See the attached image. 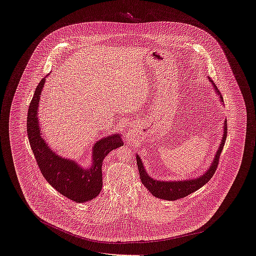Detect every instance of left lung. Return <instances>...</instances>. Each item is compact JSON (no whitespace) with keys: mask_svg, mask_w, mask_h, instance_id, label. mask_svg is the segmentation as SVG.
<instances>
[{"mask_svg":"<svg viewBox=\"0 0 256 256\" xmlns=\"http://www.w3.org/2000/svg\"><path fill=\"white\" fill-rule=\"evenodd\" d=\"M209 78L210 82L213 84V87L215 88V91L218 93V95H220V102H224L222 97L217 86L213 82V80H210V78ZM226 134H228V124H226V121H224V135H222V142L220 144L219 150H218V152H217V154L214 158V160H213L210 168L202 176H200L198 178L178 180V182H161V180H154L152 178H150L148 174V172H146L144 166H143L142 160L140 159L138 156H136L137 166H138L141 182L145 185L146 189L152 193V195L159 198L167 200H178V198H185L186 196L195 192L198 189L202 188L204 184H206L211 180L213 174H215V170H217L220 152H222L224 146V143H226Z\"/></svg>","mask_w":256,"mask_h":256,"instance_id":"1","label":"left lung"}]
</instances>
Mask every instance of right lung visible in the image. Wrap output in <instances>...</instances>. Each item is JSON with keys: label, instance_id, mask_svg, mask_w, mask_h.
<instances>
[{"label": "right lung", "instance_id": "add662e5", "mask_svg": "<svg viewBox=\"0 0 256 256\" xmlns=\"http://www.w3.org/2000/svg\"><path fill=\"white\" fill-rule=\"evenodd\" d=\"M45 78L37 86L28 106L26 132L37 165L45 180L61 195L76 202H86L96 198L102 186V160L112 150L122 146L121 134H113L98 140L93 146V164L89 169L80 167L74 161L56 154L41 137L37 117L40 94Z\"/></svg>", "mask_w": 256, "mask_h": 256}]
</instances>
